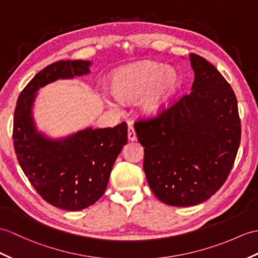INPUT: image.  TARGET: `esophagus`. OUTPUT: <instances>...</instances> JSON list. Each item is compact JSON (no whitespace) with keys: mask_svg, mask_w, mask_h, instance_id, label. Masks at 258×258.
Returning a JSON list of instances; mask_svg holds the SVG:
<instances>
[{"mask_svg":"<svg viewBox=\"0 0 258 258\" xmlns=\"http://www.w3.org/2000/svg\"><path fill=\"white\" fill-rule=\"evenodd\" d=\"M127 137H128V141H131V142H134V141H136V139H137L136 133H135V130H134L133 126H132V125H128V128H127Z\"/></svg>","mask_w":258,"mask_h":258,"instance_id":"1","label":"esophagus"}]
</instances>
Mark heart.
I'll return each mask as SVG.
<instances>
[{
	"mask_svg": "<svg viewBox=\"0 0 258 258\" xmlns=\"http://www.w3.org/2000/svg\"><path fill=\"white\" fill-rule=\"evenodd\" d=\"M180 76L175 69L153 60H143L115 70L110 79L114 97L109 104L116 107L117 102L140 100L139 109L145 117H155L168 105L180 88Z\"/></svg>",
	"mask_w": 258,
	"mask_h": 258,
	"instance_id": "1",
	"label": "heart"
}]
</instances>
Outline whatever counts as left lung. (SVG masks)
Here are the masks:
<instances>
[{"label": "left lung", "instance_id": "1", "mask_svg": "<svg viewBox=\"0 0 258 258\" xmlns=\"http://www.w3.org/2000/svg\"><path fill=\"white\" fill-rule=\"evenodd\" d=\"M191 92L148 121L135 123L144 147V171L166 205L190 207L222 187L241 142L237 100L231 86L205 58L190 53Z\"/></svg>", "mask_w": 258, "mask_h": 258}]
</instances>
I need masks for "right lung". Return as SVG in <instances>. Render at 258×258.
<instances>
[{
	"label": "right lung",
	"instance_id": "1",
	"mask_svg": "<svg viewBox=\"0 0 258 258\" xmlns=\"http://www.w3.org/2000/svg\"><path fill=\"white\" fill-rule=\"evenodd\" d=\"M90 66L88 60L47 66L24 88L14 112V149L22 170L45 201L67 211L86 209L103 196L112 167L127 143L126 123L51 139L36 127L33 107L40 88L88 75Z\"/></svg>",
	"mask_w": 258,
	"mask_h": 258
}]
</instances>
